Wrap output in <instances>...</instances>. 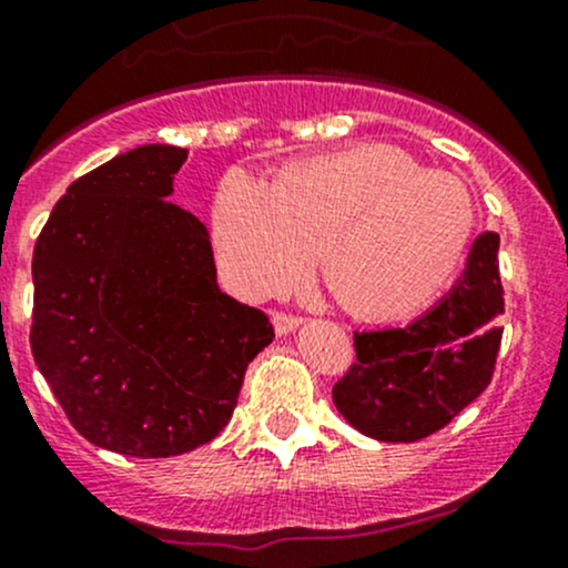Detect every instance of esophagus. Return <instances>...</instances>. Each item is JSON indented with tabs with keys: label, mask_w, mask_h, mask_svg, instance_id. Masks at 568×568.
<instances>
[{
	"label": "esophagus",
	"mask_w": 568,
	"mask_h": 568,
	"mask_svg": "<svg viewBox=\"0 0 568 568\" xmlns=\"http://www.w3.org/2000/svg\"><path fill=\"white\" fill-rule=\"evenodd\" d=\"M301 325H303L301 316H295V314H282V311H276V314H273V327H276L278 335H286V333L297 331V327H301Z\"/></svg>",
	"instance_id": "1"
}]
</instances>
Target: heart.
Here are the masks:
<instances>
[{
    "instance_id": "b5f03b06",
    "label": "heart",
    "mask_w": 568,
    "mask_h": 568,
    "mask_svg": "<svg viewBox=\"0 0 568 568\" xmlns=\"http://www.w3.org/2000/svg\"><path fill=\"white\" fill-rule=\"evenodd\" d=\"M474 205L453 175L389 145L292 164L273 181L233 168L211 205L222 278L267 297L301 282L325 243V271L359 314L400 316L447 286L466 254Z\"/></svg>"
}]
</instances>
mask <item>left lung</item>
Segmentation results:
<instances>
[{"mask_svg":"<svg viewBox=\"0 0 568 568\" xmlns=\"http://www.w3.org/2000/svg\"><path fill=\"white\" fill-rule=\"evenodd\" d=\"M498 243L481 233L453 290L412 325L355 333L357 363L333 387L352 428L376 442H419L485 393L504 333Z\"/></svg>","mask_w":568,"mask_h":568,"instance_id":"left-lung-1","label":"left lung"}]
</instances>
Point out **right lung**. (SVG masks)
Here are the masks:
<instances>
[{
  "instance_id": "right-lung-1",
  "label": "right lung",
  "mask_w": 568,
  "mask_h": 568,
  "mask_svg": "<svg viewBox=\"0 0 568 568\" xmlns=\"http://www.w3.org/2000/svg\"><path fill=\"white\" fill-rule=\"evenodd\" d=\"M179 145H140L67 186L34 243L32 355L94 447L173 457L233 417L273 341L216 284L205 224L170 203Z\"/></svg>"
}]
</instances>
